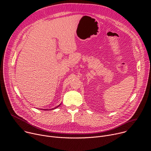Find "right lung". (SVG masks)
Returning a JSON list of instances; mask_svg holds the SVG:
<instances>
[{"label": "right lung", "instance_id": "right-lung-1", "mask_svg": "<svg viewBox=\"0 0 151 151\" xmlns=\"http://www.w3.org/2000/svg\"><path fill=\"white\" fill-rule=\"evenodd\" d=\"M60 105H58V106H57V107H58ZM57 107H55V108H53L52 109H55V108H57ZM44 110H47V111H48V109H44ZM49 110H50V109H49Z\"/></svg>", "mask_w": 151, "mask_h": 151}]
</instances>
